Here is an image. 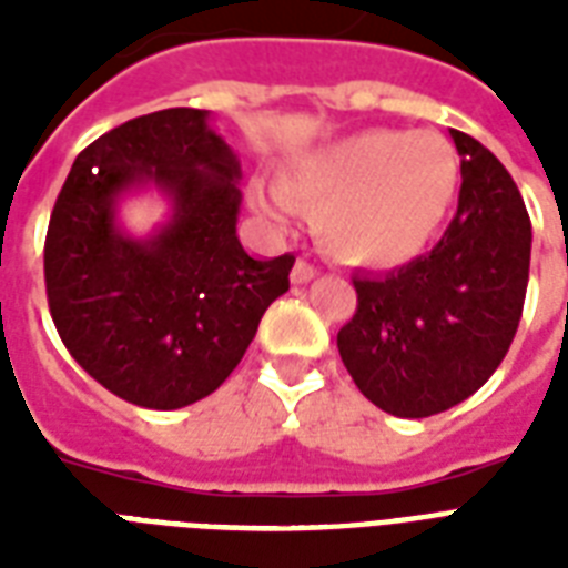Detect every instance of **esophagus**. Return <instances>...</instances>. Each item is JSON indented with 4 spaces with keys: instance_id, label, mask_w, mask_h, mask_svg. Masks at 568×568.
<instances>
[{
    "instance_id": "34e87169",
    "label": "esophagus",
    "mask_w": 568,
    "mask_h": 568,
    "mask_svg": "<svg viewBox=\"0 0 568 568\" xmlns=\"http://www.w3.org/2000/svg\"><path fill=\"white\" fill-rule=\"evenodd\" d=\"M315 276H318V267L310 265L306 258H297V265H294V271H292L294 283L303 285V283H310V280H315Z\"/></svg>"
}]
</instances>
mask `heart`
<instances>
[{"label":"heart","mask_w":568,"mask_h":568,"mask_svg":"<svg viewBox=\"0 0 568 568\" xmlns=\"http://www.w3.org/2000/svg\"><path fill=\"white\" fill-rule=\"evenodd\" d=\"M283 194L318 209L327 253L356 267H400L430 247L459 194L457 150L436 132L365 129L294 159ZM283 214V203L267 205Z\"/></svg>","instance_id":"heart-1"}]
</instances>
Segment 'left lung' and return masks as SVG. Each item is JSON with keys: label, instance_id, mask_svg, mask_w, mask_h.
Returning a JSON list of instances; mask_svg holds the SVG:
<instances>
[{"label": "left lung", "instance_id": "obj_1", "mask_svg": "<svg viewBox=\"0 0 568 568\" xmlns=\"http://www.w3.org/2000/svg\"><path fill=\"white\" fill-rule=\"evenodd\" d=\"M459 203L439 244L388 274H354L356 312L338 354L368 400L427 418L475 395L519 329L530 271V217L504 164L466 132Z\"/></svg>", "mask_w": 568, "mask_h": 568}]
</instances>
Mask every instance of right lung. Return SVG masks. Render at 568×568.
<instances>
[{
    "label": "right lung",
    "mask_w": 568,
    "mask_h": 568,
    "mask_svg": "<svg viewBox=\"0 0 568 568\" xmlns=\"http://www.w3.org/2000/svg\"><path fill=\"white\" fill-rule=\"evenodd\" d=\"M241 164L209 111L164 109L75 155L49 217V312L97 383L146 409H180L235 372L265 310L288 292L292 253L241 247ZM155 187L172 217L138 240L119 200Z\"/></svg>",
    "instance_id": "add662e5"
}]
</instances>
